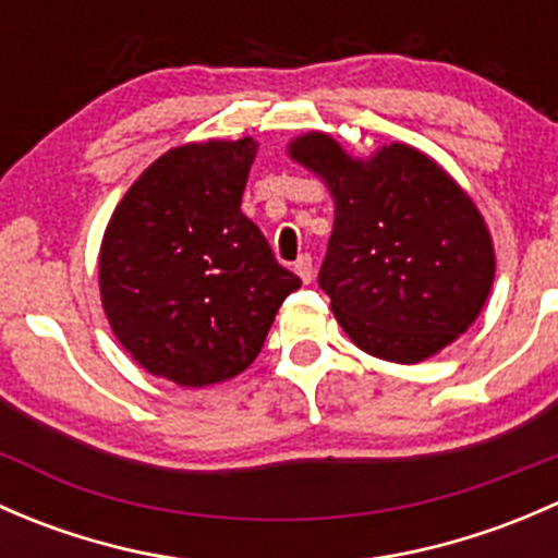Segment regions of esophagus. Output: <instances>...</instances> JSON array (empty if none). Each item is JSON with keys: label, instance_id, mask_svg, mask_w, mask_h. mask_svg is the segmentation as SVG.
Here are the masks:
<instances>
[{"label": "esophagus", "instance_id": "34e87169", "mask_svg": "<svg viewBox=\"0 0 558 558\" xmlns=\"http://www.w3.org/2000/svg\"><path fill=\"white\" fill-rule=\"evenodd\" d=\"M294 272L296 275H300V278H302V283H313V278H315V269H313V258L311 256H307V253H305V256H300V258H296V264H294Z\"/></svg>", "mask_w": 558, "mask_h": 558}]
</instances>
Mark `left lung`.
I'll use <instances>...</instances> for the list:
<instances>
[{"mask_svg": "<svg viewBox=\"0 0 558 558\" xmlns=\"http://www.w3.org/2000/svg\"><path fill=\"white\" fill-rule=\"evenodd\" d=\"M289 156L335 199L318 283L353 345L418 364L475 324L497 272L494 240L432 156L391 143L356 159L324 132L291 140Z\"/></svg>", "mask_w": 558, "mask_h": 558, "instance_id": "8db88e82", "label": "left lung"}]
</instances>
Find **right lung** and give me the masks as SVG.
Wrapping results in <instances>:
<instances>
[{
  "label": "right lung",
  "mask_w": 558,
  "mask_h": 558,
  "mask_svg": "<svg viewBox=\"0 0 558 558\" xmlns=\"http://www.w3.org/2000/svg\"><path fill=\"white\" fill-rule=\"evenodd\" d=\"M256 150L253 137L178 145L112 210L102 307L123 351L156 378L202 388L240 375L302 286L240 210Z\"/></svg>",
  "instance_id": "obj_1"
}]
</instances>
